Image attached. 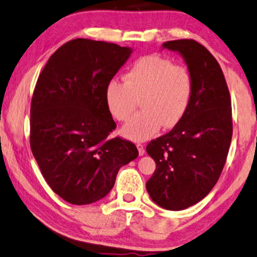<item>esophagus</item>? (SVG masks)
<instances>
[{"mask_svg": "<svg viewBox=\"0 0 257 257\" xmlns=\"http://www.w3.org/2000/svg\"><path fill=\"white\" fill-rule=\"evenodd\" d=\"M137 149H138V153H140V156H143V154L145 153V149H144V145L142 143H137L136 144Z\"/></svg>", "mask_w": 257, "mask_h": 257, "instance_id": "1", "label": "esophagus"}]
</instances>
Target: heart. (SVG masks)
Masks as SVG:
<instances>
[{"label":"heart","mask_w":257,"mask_h":257,"mask_svg":"<svg viewBox=\"0 0 257 257\" xmlns=\"http://www.w3.org/2000/svg\"><path fill=\"white\" fill-rule=\"evenodd\" d=\"M194 81L184 65L158 55L142 57L125 73L124 81L112 79L105 88V103L117 121H125L136 107L143 108L122 127V135L144 141L180 122L192 100Z\"/></svg>","instance_id":"1"}]
</instances>
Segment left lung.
Masks as SVG:
<instances>
[{
    "mask_svg": "<svg viewBox=\"0 0 257 257\" xmlns=\"http://www.w3.org/2000/svg\"><path fill=\"white\" fill-rule=\"evenodd\" d=\"M164 48L184 57L194 90L183 119L146 146L157 165L146 190L162 208L182 210L202 200L221 176L232 138L231 97L221 66L202 44L183 39Z\"/></svg>",
    "mask_w": 257,
    "mask_h": 257,
    "instance_id": "left-lung-1",
    "label": "left lung"
}]
</instances>
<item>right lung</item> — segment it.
Listing matches in <instances>:
<instances>
[{"label":"right lung","instance_id":"obj_1","mask_svg":"<svg viewBox=\"0 0 257 257\" xmlns=\"http://www.w3.org/2000/svg\"><path fill=\"white\" fill-rule=\"evenodd\" d=\"M130 54V48L105 41H68L36 81L32 153L51 190L73 205L104 198L121 167L138 157L132 142L108 138L116 124L105 103V88Z\"/></svg>","mask_w":257,"mask_h":257}]
</instances>
